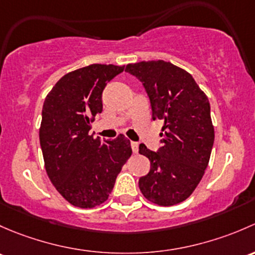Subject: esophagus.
Wrapping results in <instances>:
<instances>
[{
  "label": "esophagus",
  "instance_id": "esophagus-1",
  "mask_svg": "<svg viewBox=\"0 0 255 255\" xmlns=\"http://www.w3.org/2000/svg\"><path fill=\"white\" fill-rule=\"evenodd\" d=\"M131 148H132L133 153H137V152H138V143L131 141Z\"/></svg>",
  "mask_w": 255,
  "mask_h": 255
}]
</instances>
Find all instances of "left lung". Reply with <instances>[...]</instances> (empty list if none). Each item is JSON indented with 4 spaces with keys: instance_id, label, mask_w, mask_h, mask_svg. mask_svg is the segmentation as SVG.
<instances>
[{
    "instance_id": "1",
    "label": "left lung",
    "mask_w": 255,
    "mask_h": 255,
    "mask_svg": "<svg viewBox=\"0 0 255 255\" xmlns=\"http://www.w3.org/2000/svg\"><path fill=\"white\" fill-rule=\"evenodd\" d=\"M125 71L142 82L152 119L164 120L157 152L138 146L151 162L138 179L141 193L161 206L182 203L200 183L214 146L209 99L190 73L163 60L128 64Z\"/></svg>"
}]
</instances>
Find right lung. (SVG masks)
<instances>
[{
    "label": "right lung",
    "mask_w": 255,
    "mask_h": 255,
    "mask_svg": "<svg viewBox=\"0 0 255 255\" xmlns=\"http://www.w3.org/2000/svg\"><path fill=\"white\" fill-rule=\"evenodd\" d=\"M125 66L93 64L67 73L46 96L39 131L45 169L56 190L73 206L88 209L108 199L132 149L124 135H89L102 113L107 83Z\"/></svg>",
    "instance_id": "right-lung-1"
}]
</instances>
